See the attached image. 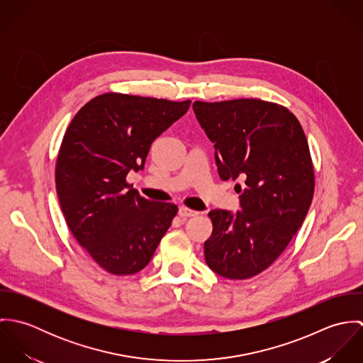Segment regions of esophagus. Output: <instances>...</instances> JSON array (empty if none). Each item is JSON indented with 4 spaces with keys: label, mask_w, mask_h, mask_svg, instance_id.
Wrapping results in <instances>:
<instances>
[{
    "label": "esophagus",
    "mask_w": 363,
    "mask_h": 363,
    "mask_svg": "<svg viewBox=\"0 0 363 363\" xmlns=\"http://www.w3.org/2000/svg\"><path fill=\"white\" fill-rule=\"evenodd\" d=\"M199 213H200V212H197V211H194V209H190V208H179V215H180L182 218H190V216H197Z\"/></svg>",
    "instance_id": "obj_1"
}]
</instances>
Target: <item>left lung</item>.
Wrapping results in <instances>:
<instances>
[{"label": "left lung", "instance_id": "obj_1", "mask_svg": "<svg viewBox=\"0 0 363 363\" xmlns=\"http://www.w3.org/2000/svg\"><path fill=\"white\" fill-rule=\"evenodd\" d=\"M215 148L222 180H239L242 211L212 209L208 267L229 279L267 269L302 226L314 194V167L299 120L261 99L193 104Z\"/></svg>", "mask_w": 363, "mask_h": 363}]
</instances>
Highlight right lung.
I'll use <instances>...</instances> for the list:
<instances>
[{
    "label": "right lung",
    "mask_w": 363,
    "mask_h": 363,
    "mask_svg": "<svg viewBox=\"0 0 363 363\" xmlns=\"http://www.w3.org/2000/svg\"><path fill=\"white\" fill-rule=\"evenodd\" d=\"M191 101L172 102L108 92L79 108L55 163L65 222L94 261L113 275H133L151 261L177 206L150 201L128 184L156 138Z\"/></svg>",
    "instance_id": "1"
}]
</instances>
